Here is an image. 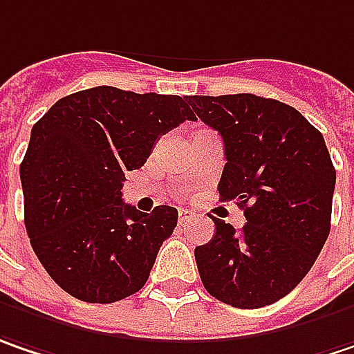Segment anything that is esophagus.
<instances>
[{"instance_id": "esophagus-1", "label": "esophagus", "mask_w": 354, "mask_h": 354, "mask_svg": "<svg viewBox=\"0 0 354 354\" xmlns=\"http://www.w3.org/2000/svg\"><path fill=\"white\" fill-rule=\"evenodd\" d=\"M194 218V212L192 210H188V208H180L178 210V220L180 222H188V220Z\"/></svg>"}]
</instances>
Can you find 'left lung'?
<instances>
[{
    "label": "left lung",
    "mask_w": 354,
    "mask_h": 354,
    "mask_svg": "<svg viewBox=\"0 0 354 354\" xmlns=\"http://www.w3.org/2000/svg\"><path fill=\"white\" fill-rule=\"evenodd\" d=\"M194 118L224 140L222 200H236L246 224L214 218L196 246L204 288L236 308L286 297L313 268L330 232L337 172L322 134L279 100L254 94L188 95Z\"/></svg>",
    "instance_id": "obj_1"
}]
</instances>
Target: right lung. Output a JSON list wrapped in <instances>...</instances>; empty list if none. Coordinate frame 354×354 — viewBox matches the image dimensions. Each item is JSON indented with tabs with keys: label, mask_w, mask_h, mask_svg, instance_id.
<instances>
[{
	"label": "right lung",
	"mask_w": 354,
	"mask_h": 354,
	"mask_svg": "<svg viewBox=\"0 0 354 354\" xmlns=\"http://www.w3.org/2000/svg\"><path fill=\"white\" fill-rule=\"evenodd\" d=\"M194 120L180 95L97 86L57 100L37 120L19 178L26 230L55 284L84 302L138 292L178 222L122 200L126 172L146 164L160 136Z\"/></svg>",
	"instance_id": "obj_1"
}]
</instances>
